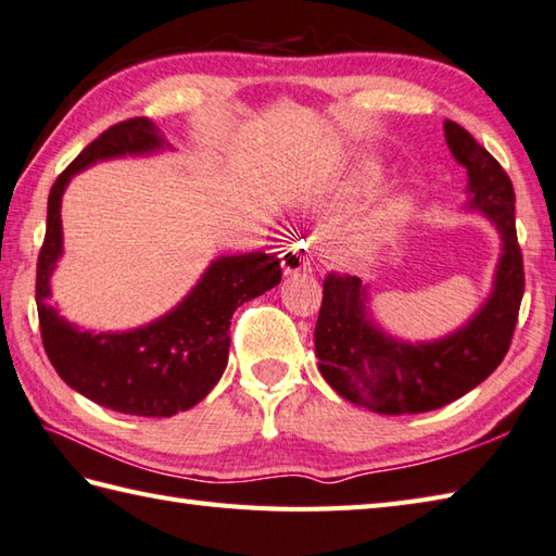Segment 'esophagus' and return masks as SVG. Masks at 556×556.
<instances>
[{
	"mask_svg": "<svg viewBox=\"0 0 556 556\" xmlns=\"http://www.w3.org/2000/svg\"><path fill=\"white\" fill-rule=\"evenodd\" d=\"M280 266L286 276H294V274H302V270H309L312 268L309 266V244L304 240L288 244L280 254Z\"/></svg>",
	"mask_w": 556,
	"mask_h": 556,
	"instance_id": "34e87169",
	"label": "esophagus"
}]
</instances>
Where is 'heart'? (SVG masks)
Returning <instances> with one entry per match:
<instances>
[{
	"label": "heart",
	"mask_w": 556,
	"mask_h": 556,
	"mask_svg": "<svg viewBox=\"0 0 556 556\" xmlns=\"http://www.w3.org/2000/svg\"><path fill=\"white\" fill-rule=\"evenodd\" d=\"M369 177L377 179V169H369ZM395 208H399V213H403L405 211V203H401V206H395ZM367 252H369V247L365 242H355V244L341 249V254H343L345 262H357V258H362Z\"/></svg>",
	"instance_id": "b5f03b06"
}]
</instances>
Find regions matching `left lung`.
Returning a JSON list of instances; mask_svg holds the SVG:
<instances>
[{"mask_svg":"<svg viewBox=\"0 0 556 556\" xmlns=\"http://www.w3.org/2000/svg\"><path fill=\"white\" fill-rule=\"evenodd\" d=\"M444 136L451 155L468 173V208L486 215L502 235L492 292L472 319L439 341L413 345L371 319L359 278L328 274L324 280L314 328L321 377L345 401L381 415L437 410L482 383L508 353L523 300L511 179L460 124L446 119Z\"/></svg>","mask_w":556,"mask_h":556,"instance_id":"8db88e82","label":"left lung"}]
</instances>
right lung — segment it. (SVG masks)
Segmentation results:
<instances>
[{
  "label": "right lung",
  "instance_id": "add662e5",
  "mask_svg": "<svg viewBox=\"0 0 556 556\" xmlns=\"http://www.w3.org/2000/svg\"><path fill=\"white\" fill-rule=\"evenodd\" d=\"M163 149L169 143L161 129L151 119L134 117L110 127L76 155L50 189L36 278L42 345L56 374L93 403L139 417H169L206 399L228 365L235 309L280 282V258L274 254L220 256L173 312L122 333L81 331L50 307V276L62 256L60 208L70 179L108 157Z\"/></svg>",
  "mask_w": 556,
  "mask_h": 556
}]
</instances>
